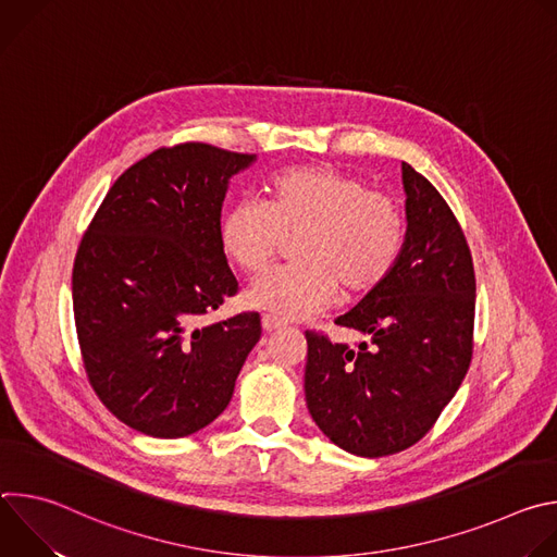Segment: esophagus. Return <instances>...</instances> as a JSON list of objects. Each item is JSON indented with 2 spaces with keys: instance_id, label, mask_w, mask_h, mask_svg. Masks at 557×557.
Listing matches in <instances>:
<instances>
[{
  "instance_id": "esophagus-1",
  "label": "esophagus",
  "mask_w": 557,
  "mask_h": 557,
  "mask_svg": "<svg viewBox=\"0 0 557 557\" xmlns=\"http://www.w3.org/2000/svg\"><path fill=\"white\" fill-rule=\"evenodd\" d=\"M284 326H286L284 322L275 320V317H271V314H264V317H262V329H264V333H273V331H280V329H284Z\"/></svg>"
}]
</instances>
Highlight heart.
<instances>
[{
    "label": "heart",
    "instance_id": "b5f03b06",
    "mask_svg": "<svg viewBox=\"0 0 557 557\" xmlns=\"http://www.w3.org/2000/svg\"><path fill=\"white\" fill-rule=\"evenodd\" d=\"M269 202L240 200L220 222L233 264L262 271L290 240L297 262L271 271L247 290L251 308L280 322L301 320L342 290L359 299L394 271L406 243V215L389 194L326 165L288 168L271 178Z\"/></svg>",
    "mask_w": 557,
    "mask_h": 557
}]
</instances>
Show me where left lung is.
<instances>
[{"instance_id":"8db88e82","label":"left lung","mask_w":557,"mask_h":557,"mask_svg":"<svg viewBox=\"0 0 557 557\" xmlns=\"http://www.w3.org/2000/svg\"><path fill=\"white\" fill-rule=\"evenodd\" d=\"M406 243L389 277L335 324L359 348L306 333V406L337 447L379 458L421 441L469 361L475 277L462 228L436 187L401 163Z\"/></svg>"}]
</instances>
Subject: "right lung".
Returning <instances> with one entry per match:
<instances>
[{
    "label": "right lung",
    "mask_w": 557,
    "mask_h": 557,
    "mask_svg": "<svg viewBox=\"0 0 557 557\" xmlns=\"http://www.w3.org/2000/svg\"><path fill=\"white\" fill-rule=\"evenodd\" d=\"M256 153L205 143L156 149L101 202L72 269L88 379L103 406L153 438L215 421L260 342L258 312L202 317L237 293L220 243L228 181Z\"/></svg>",
    "instance_id": "1"
}]
</instances>
